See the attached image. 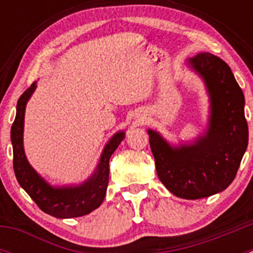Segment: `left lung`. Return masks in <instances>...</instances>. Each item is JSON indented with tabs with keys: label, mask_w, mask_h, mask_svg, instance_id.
<instances>
[{
	"label": "left lung",
	"mask_w": 253,
	"mask_h": 253,
	"mask_svg": "<svg viewBox=\"0 0 253 253\" xmlns=\"http://www.w3.org/2000/svg\"><path fill=\"white\" fill-rule=\"evenodd\" d=\"M189 63L204 78L209 91V130L193 146L178 148H172L156 131L148 130V135L161 182L173 195L196 200L232 184L249 144V125L245 96L224 60L200 53Z\"/></svg>",
	"instance_id": "left-lung-1"
}]
</instances>
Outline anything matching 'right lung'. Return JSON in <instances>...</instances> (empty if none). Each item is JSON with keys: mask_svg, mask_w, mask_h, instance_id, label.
<instances>
[{"mask_svg": "<svg viewBox=\"0 0 253 253\" xmlns=\"http://www.w3.org/2000/svg\"><path fill=\"white\" fill-rule=\"evenodd\" d=\"M34 90L35 84H33L20 96L16 106V118L11 126L15 176L20 186L25 190L44 213L57 218H76L86 215L92 210L97 209L104 200L109 182V161L114 151L124 139V133H116L110 142L107 143L95 175L88 178V181H86L84 185L62 189L49 186L29 165L22 147L25 106Z\"/></svg>", "mask_w": 253, "mask_h": 253, "instance_id": "add662e5", "label": "right lung"}]
</instances>
